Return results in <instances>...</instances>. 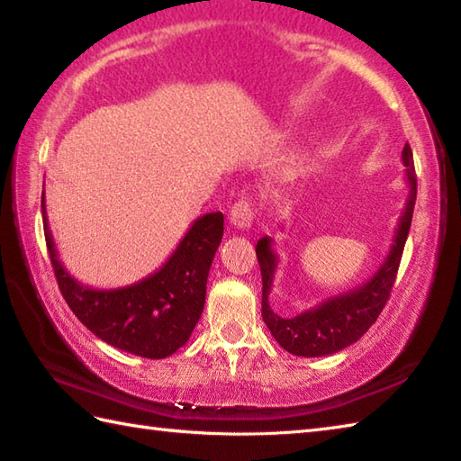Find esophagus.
Returning <instances> with one entry per match:
<instances>
[{
	"mask_svg": "<svg viewBox=\"0 0 461 461\" xmlns=\"http://www.w3.org/2000/svg\"><path fill=\"white\" fill-rule=\"evenodd\" d=\"M253 220V203L249 200H240L231 205L230 221L240 230H248Z\"/></svg>",
	"mask_w": 461,
	"mask_h": 461,
	"instance_id": "esophagus-1",
	"label": "esophagus"
}]
</instances>
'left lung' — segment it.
Segmentation results:
<instances>
[{
    "label": "left lung",
    "instance_id": "8db88e82",
    "mask_svg": "<svg viewBox=\"0 0 461 461\" xmlns=\"http://www.w3.org/2000/svg\"><path fill=\"white\" fill-rule=\"evenodd\" d=\"M402 162L406 166L408 200L404 212L398 220L393 246L386 259L382 261L378 271L366 283L350 289L342 295L322 301L321 305L303 311L295 317H281L269 305V293L273 287V277L279 266L277 253L273 251V240L261 238L256 246L258 261L261 267L263 295H261V317L266 321L271 335L279 345L295 357H325L339 352L357 342L365 332L375 325V321L384 309L393 291L396 273L402 259L404 243L412 223L414 203H416V172L412 149L406 142L402 150Z\"/></svg>",
    "mask_w": 461,
    "mask_h": 461
}]
</instances>
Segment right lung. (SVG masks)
Masks as SVG:
<instances>
[{
	"mask_svg": "<svg viewBox=\"0 0 461 461\" xmlns=\"http://www.w3.org/2000/svg\"><path fill=\"white\" fill-rule=\"evenodd\" d=\"M43 230L67 305L106 345L142 358H166L188 342L205 303V283L223 236V213L192 223L178 248L152 276L119 289H93L68 276L57 258L41 198Z\"/></svg>",
	"mask_w": 461,
	"mask_h": 461,
	"instance_id": "obj_1",
	"label": "right lung"
}]
</instances>
